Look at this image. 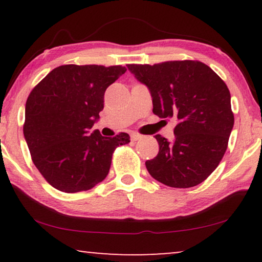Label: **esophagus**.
I'll list each match as a JSON object with an SVG mask.
<instances>
[{
    "mask_svg": "<svg viewBox=\"0 0 262 262\" xmlns=\"http://www.w3.org/2000/svg\"><path fill=\"white\" fill-rule=\"evenodd\" d=\"M141 138H142V136L138 135V134H132L131 135V141H134V142L138 141V139H141Z\"/></svg>",
    "mask_w": 262,
    "mask_h": 262,
    "instance_id": "1",
    "label": "esophagus"
}]
</instances>
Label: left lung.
<instances>
[{
	"label": "left lung",
	"instance_id": "1",
	"mask_svg": "<svg viewBox=\"0 0 262 262\" xmlns=\"http://www.w3.org/2000/svg\"><path fill=\"white\" fill-rule=\"evenodd\" d=\"M127 69L149 89L152 112L178 119L173 141L155 136L160 150L145 162L149 174L169 187L199 185L223 159L234 126L227 84L195 60L127 64Z\"/></svg>",
	"mask_w": 262,
	"mask_h": 262
}]
</instances>
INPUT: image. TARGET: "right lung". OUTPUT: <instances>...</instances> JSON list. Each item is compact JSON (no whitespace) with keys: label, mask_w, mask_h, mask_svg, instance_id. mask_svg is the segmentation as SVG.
I'll return each mask as SVG.
<instances>
[{"label":"right lung","mask_w":262,"mask_h":262,"mask_svg":"<svg viewBox=\"0 0 262 262\" xmlns=\"http://www.w3.org/2000/svg\"><path fill=\"white\" fill-rule=\"evenodd\" d=\"M125 71L121 66H60L31 92L24 136L33 163L52 187L66 193L93 188L108 174L114 149L130 142L124 132L107 138L91 130L107 87Z\"/></svg>","instance_id":"right-lung-1"}]
</instances>
